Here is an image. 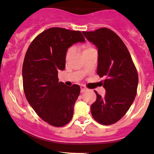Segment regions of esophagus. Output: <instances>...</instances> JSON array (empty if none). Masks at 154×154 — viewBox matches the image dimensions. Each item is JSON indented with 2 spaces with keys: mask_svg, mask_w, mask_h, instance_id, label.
I'll list each match as a JSON object with an SVG mask.
<instances>
[{
  "mask_svg": "<svg viewBox=\"0 0 154 154\" xmlns=\"http://www.w3.org/2000/svg\"><path fill=\"white\" fill-rule=\"evenodd\" d=\"M86 90H87V88H86V86H81V93L86 91Z\"/></svg>",
  "mask_w": 154,
  "mask_h": 154,
  "instance_id": "obj_1",
  "label": "esophagus"
}]
</instances>
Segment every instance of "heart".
Listing matches in <instances>:
<instances>
[{"instance_id":"heart-1","label":"heart","mask_w":154,"mask_h":154,"mask_svg":"<svg viewBox=\"0 0 154 154\" xmlns=\"http://www.w3.org/2000/svg\"><path fill=\"white\" fill-rule=\"evenodd\" d=\"M95 50V48L92 46L91 45L88 44V43H85V44H82L81 45V51L83 56L85 55L88 54L91 51ZM73 48H69L67 49L66 53V60H68L71 58V56H73Z\"/></svg>"}]
</instances>
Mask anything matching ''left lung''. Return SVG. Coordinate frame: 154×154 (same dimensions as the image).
<instances>
[{
    "label": "left lung",
    "instance_id": "obj_1",
    "mask_svg": "<svg viewBox=\"0 0 154 154\" xmlns=\"http://www.w3.org/2000/svg\"><path fill=\"white\" fill-rule=\"evenodd\" d=\"M98 48L97 74L106 89L103 98L95 91L96 100L91 106V115L102 125L116 123L126 113L137 94L138 76L131 54L121 38L111 29L100 28L83 31Z\"/></svg>",
    "mask_w": 154,
    "mask_h": 154
}]
</instances>
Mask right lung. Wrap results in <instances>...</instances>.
Segmentation results:
<instances>
[{"mask_svg": "<svg viewBox=\"0 0 154 154\" xmlns=\"http://www.w3.org/2000/svg\"><path fill=\"white\" fill-rule=\"evenodd\" d=\"M81 31L51 28L38 35L26 51L23 63V86L26 99L40 118L53 126L70 122L81 88L58 82L66 53L73 43L84 42Z\"/></svg>", "mask_w": 154, "mask_h": 154, "instance_id": "add662e5", "label": "right lung"}]
</instances>
